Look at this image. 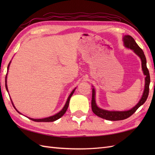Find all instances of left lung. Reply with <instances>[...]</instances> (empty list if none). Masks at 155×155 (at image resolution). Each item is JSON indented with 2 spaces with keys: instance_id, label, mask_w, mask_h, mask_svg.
Here are the masks:
<instances>
[{
  "instance_id": "1",
  "label": "left lung",
  "mask_w": 155,
  "mask_h": 155,
  "mask_svg": "<svg viewBox=\"0 0 155 155\" xmlns=\"http://www.w3.org/2000/svg\"><path fill=\"white\" fill-rule=\"evenodd\" d=\"M123 41L124 46L126 47L132 49L134 52L139 56L142 61V68L144 72V74L146 76L145 77V87H144V93L143 97L140 101L135 107L131 108L129 110L127 111H108L103 110L102 108H98L95 102V91L93 88V93H92V101L91 107L93 113L102 118H104L108 120H121L126 119V118L130 117L131 115L135 113L136 110L139 108L141 105L143 104L147 101L149 93V84L150 82L149 71L147 67V60L145 55L144 54L143 51L141 49L139 46L137 44L134 39L130 35H125L123 37Z\"/></svg>"
}]
</instances>
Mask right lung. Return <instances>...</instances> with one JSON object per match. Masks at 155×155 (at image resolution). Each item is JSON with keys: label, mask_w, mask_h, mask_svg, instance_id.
<instances>
[{"label": "right lung", "mask_w": 155, "mask_h": 155, "mask_svg": "<svg viewBox=\"0 0 155 155\" xmlns=\"http://www.w3.org/2000/svg\"><path fill=\"white\" fill-rule=\"evenodd\" d=\"M10 63H11V62H10ZM10 63H9V64H8V67H9ZM5 87H6V90L8 91L7 84H6V81H5ZM74 90H75V89H74L73 91H72V93H71V94L69 95V97H68V98L67 103H66V104H65V105H64V108H62V109L60 112H59L58 113L54 114V116L49 117H48V118H41V119H35V118H30L31 120H33V121H35V122H53V121L57 120V119H58V118H60L61 117H62V116H63V114L66 113V111H67V108H68V104H69V101H70V98H71V97H72V94L74 93ZM13 106H14V105H13ZM15 108L16 109V108H15ZM16 111H18V110H16ZM18 113H19L18 111ZM20 114H21V113H20Z\"/></svg>", "instance_id": "right-lung-1"}]
</instances>
